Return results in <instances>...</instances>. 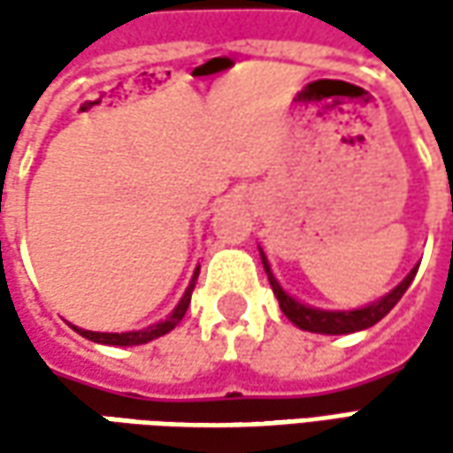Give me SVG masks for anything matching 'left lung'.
Listing matches in <instances>:
<instances>
[{
	"label": "left lung",
	"instance_id": "8db88e82",
	"mask_svg": "<svg viewBox=\"0 0 453 453\" xmlns=\"http://www.w3.org/2000/svg\"><path fill=\"white\" fill-rule=\"evenodd\" d=\"M262 265H265V272H267V277H270L272 292L277 295L282 312H285V315H288L289 320L295 322L297 327L310 330V333H325V335H345V333H356V330H365V327H371V325H375L378 320H383V318L391 312L393 307H395V303L403 297V292L409 289V285L413 282V277H416V270H411L409 277H406L398 288L393 289V292H388L383 300L368 304V307L350 310V312H327V310H315V307H307V304H300L297 300H292L288 292L280 288V282L272 277L270 265H267L265 254H262Z\"/></svg>",
	"mask_w": 453,
	"mask_h": 453
}]
</instances>
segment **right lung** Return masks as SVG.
Returning a JSON list of instances; mask_svg holds the SVG:
<instances>
[{"label": "right lung", "instance_id": "add662e5", "mask_svg": "<svg viewBox=\"0 0 453 453\" xmlns=\"http://www.w3.org/2000/svg\"><path fill=\"white\" fill-rule=\"evenodd\" d=\"M196 277H199V270L194 274V280H191L186 295L181 297L179 307L168 315V320L158 322V325H150L146 330H135V333H93V330H80V327H75V330H78L82 338L93 340V342H103V345H143V342H149V340L161 338V335L171 333V330L183 320V315H186V310H188V303H191V292H194V285H196Z\"/></svg>", "mask_w": 453, "mask_h": 453}]
</instances>
